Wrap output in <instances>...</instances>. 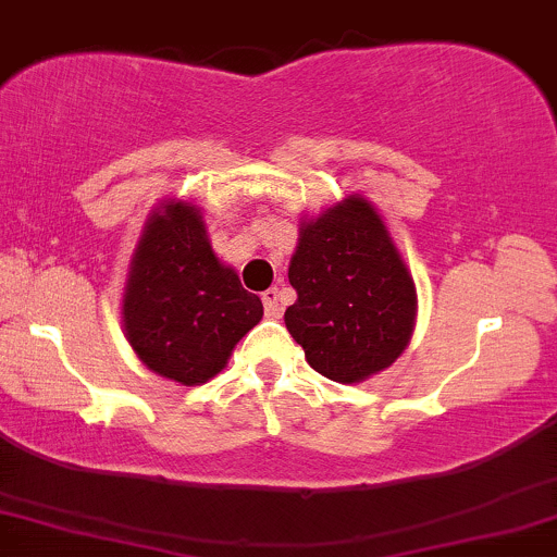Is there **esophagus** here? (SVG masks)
Instances as JSON below:
<instances>
[{
    "label": "esophagus",
    "instance_id": "esophagus-1",
    "mask_svg": "<svg viewBox=\"0 0 557 557\" xmlns=\"http://www.w3.org/2000/svg\"><path fill=\"white\" fill-rule=\"evenodd\" d=\"M261 300H264L267 317L277 319L280 311H283V304H280V287H270V290L261 293Z\"/></svg>",
    "mask_w": 557,
    "mask_h": 557
}]
</instances>
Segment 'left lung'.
Instances as JSON below:
<instances>
[{
    "label": "left lung",
    "mask_w": 557,
    "mask_h": 557,
    "mask_svg": "<svg viewBox=\"0 0 557 557\" xmlns=\"http://www.w3.org/2000/svg\"><path fill=\"white\" fill-rule=\"evenodd\" d=\"M287 280L298 298L287 306L285 327L327 380H369L411 343L413 277L382 216L359 194L300 222Z\"/></svg>",
    "instance_id": "1"
}]
</instances>
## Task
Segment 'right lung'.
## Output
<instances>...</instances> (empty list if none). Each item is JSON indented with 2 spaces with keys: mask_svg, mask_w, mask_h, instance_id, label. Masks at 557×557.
I'll use <instances>...</instances> for the list:
<instances>
[{
  "mask_svg": "<svg viewBox=\"0 0 557 557\" xmlns=\"http://www.w3.org/2000/svg\"><path fill=\"white\" fill-rule=\"evenodd\" d=\"M264 317L209 243L201 209L164 201L131 259L123 324L138 359L159 376L201 385L225 369L233 348Z\"/></svg>",
  "mask_w": 557,
  "mask_h": 557,
  "instance_id": "obj_1",
  "label": "right lung"
}]
</instances>
